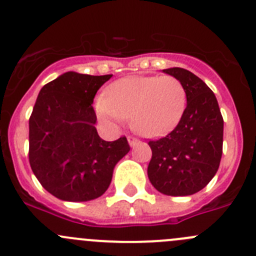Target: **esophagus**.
Masks as SVG:
<instances>
[{
	"mask_svg": "<svg viewBox=\"0 0 256 256\" xmlns=\"http://www.w3.org/2000/svg\"><path fill=\"white\" fill-rule=\"evenodd\" d=\"M128 144H130L131 147L135 146L136 144L138 142V140L136 138H132V136H128Z\"/></svg>",
	"mask_w": 256,
	"mask_h": 256,
	"instance_id": "1",
	"label": "esophagus"
}]
</instances>
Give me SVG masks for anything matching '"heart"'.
I'll list each match as a JSON object with an SVG mask.
<instances>
[{"label":"heart","mask_w":256,"mask_h":256,"mask_svg":"<svg viewBox=\"0 0 256 256\" xmlns=\"http://www.w3.org/2000/svg\"><path fill=\"white\" fill-rule=\"evenodd\" d=\"M187 94L172 76H128L115 82L106 98L95 104L98 118L118 128L131 118L132 126L144 136H157L174 128L184 112Z\"/></svg>","instance_id":"obj_1"}]
</instances>
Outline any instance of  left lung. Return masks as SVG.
Here are the masks:
<instances>
[{
    "label": "left lung",
    "mask_w": 256,
    "mask_h": 256,
    "mask_svg": "<svg viewBox=\"0 0 256 256\" xmlns=\"http://www.w3.org/2000/svg\"><path fill=\"white\" fill-rule=\"evenodd\" d=\"M180 80L187 106L174 131L150 141L152 158L147 174L162 194L190 196L216 176L223 152L224 121L218 102L208 85L183 68L164 69Z\"/></svg>",
    "instance_id": "1"
}]
</instances>
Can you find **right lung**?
<instances>
[{
    "label": "right lung",
    "instance_id": "obj_1",
    "mask_svg": "<svg viewBox=\"0 0 256 256\" xmlns=\"http://www.w3.org/2000/svg\"><path fill=\"white\" fill-rule=\"evenodd\" d=\"M109 76L66 72L40 89L30 118V164L46 190L66 202L106 192L116 164L130 151L126 138L104 141L92 104Z\"/></svg>",
    "mask_w": 256,
    "mask_h": 256
}]
</instances>
